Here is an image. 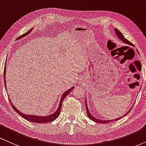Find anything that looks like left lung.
Segmentation results:
<instances>
[{
  "label": "left lung",
  "mask_w": 146,
  "mask_h": 146,
  "mask_svg": "<svg viewBox=\"0 0 146 146\" xmlns=\"http://www.w3.org/2000/svg\"><path fill=\"white\" fill-rule=\"evenodd\" d=\"M114 31H115V33H116V34H117V37H118V38H119L120 40H121V41L123 42H124V43H125V44H128V45H130V46H134V45L131 43V42L129 41L128 40H127L126 38H125V37L123 36V34H122V33H121V32H120V31L119 30V29H117V28H114ZM88 104V103H87V102H86V111H87V114H88V117H89L90 119H91V120H92V121H95V122H96V123H108L112 122V121H117V120H119V119H121V118H122V117H125V116H126L127 114H128L129 112H130V110H131V108H131V109H130L129 110L128 112H127V113H126V114H124V115H123V117H121L117 118V119H112V120H101V119H97V118L94 117L93 115H92V114L91 113H90V111H89V110H88V106H87V105H88V104Z\"/></svg>",
  "instance_id": "1"
}]
</instances>
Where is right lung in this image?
<instances>
[{"label": "right lung", "instance_id": "obj_1", "mask_svg": "<svg viewBox=\"0 0 146 146\" xmlns=\"http://www.w3.org/2000/svg\"><path fill=\"white\" fill-rule=\"evenodd\" d=\"M33 29H29V30L27 32V33H25V34H24L23 35H21V36H19V38H17V39H20V38H23L24 36H27V34H29V33L32 32ZM5 74H6V67H5V69H4V79H5V88H6V80H5ZM7 89V88H6ZM74 89V87H72L71 88H70L69 90H68L67 91L64 92L63 93V94L61 96V98H60V103H59V105H58V108H57L56 111L55 112H54L53 114H50V115H48V116H38V115H32V114H23L21 112H20L19 110L17 109V108H16L15 106H14L13 104H12L11 101V100L9 99V101H10V103L11 104V106L13 108V109L15 110V111L17 112L18 114H19V115H21L22 117L24 118L25 119L27 120V121H31V122H34V123H48V122H51V121H54L56 119L57 117L59 116L60 114V110H61V106H62V102H63V100L65 98V97L67 96L71 92L72 90Z\"/></svg>", "mask_w": 146, "mask_h": 146}]
</instances>
